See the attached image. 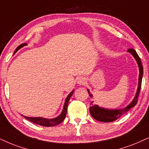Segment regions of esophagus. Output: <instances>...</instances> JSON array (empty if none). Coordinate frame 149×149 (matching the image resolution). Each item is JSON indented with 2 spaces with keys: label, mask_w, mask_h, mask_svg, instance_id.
Instances as JSON below:
<instances>
[{
  "label": "esophagus",
  "mask_w": 149,
  "mask_h": 149,
  "mask_svg": "<svg viewBox=\"0 0 149 149\" xmlns=\"http://www.w3.org/2000/svg\"><path fill=\"white\" fill-rule=\"evenodd\" d=\"M77 83L78 84H80V85H83L86 83V80L85 79L83 78H80L78 79V80H77Z\"/></svg>",
  "instance_id": "obj_1"
}]
</instances>
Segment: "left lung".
<instances>
[{"mask_svg": "<svg viewBox=\"0 0 149 149\" xmlns=\"http://www.w3.org/2000/svg\"><path fill=\"white\" fill-rule=\"evenodd\" d=\"M127 52L134 57L135 60L136 61L137 65L139 67V78H138V86H137V92L135 93L134 98L130 104L125 107V108L119 109H108L103 108V107H99L97 104H93V101L91 102V106L89 107V111L91 113V116L93 117L94 119L98 120L100 122H113L115 120L121 117L122 115H124L126 113L129 111L133 107L136 105L137 102V97H138L139 93L141 88V85H142V79L143 76V66L141 63V60L139 56L137 55V52L133 49H129L127 50ZM88 95L92 98L93 95L89 91V90L87 89Z\"/></svg>", "mask_w": 149, "mask_h": 149, "instance_id": "obj_1", "label": "left lung"}]
</instances>
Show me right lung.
I'll list each match as a JSON object with an SVG mask.
<instances>
[{
	"label": "right lung",
	"instance_id": "right-lung-1",
	"mask_svg": "<svg viewBox=\"0 0 149 149\" xmlns=\"http://www.w3.org/2000/svg\"><path fill=\"white\" fill-rule=\"evenodd\" d=\"M27 45V43H23L21 44L15 50L14 54L18 52L20 49H21L23 47ZM73 92H74V89L72 90V91L70 92V93L67 95V97H66L65 104H64L63 111H62L61 113L59 115L58 117H56L55 118H52V119H49V118H41V117H27L24 116L23 115H22L24 118L29 120L30 122H33V123L36 124V125H39L40 126H43V127H54L59 124H61L62 122L65 120L66 115H67V106H68V103L69 101V99L71 97V95H73Z\"/></svg>",
	"mask_w": 149,
	"mask_h": 149
}]
</instances>
